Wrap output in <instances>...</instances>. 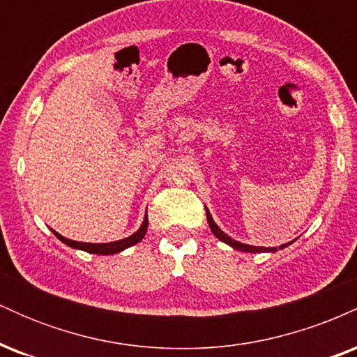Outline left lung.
I'll return each mask as SVG.
<instances>
[{
    "instance_id": "1",
    "label": "left lung",
    "mask_w": 357,
    "mask_h": 357,
    "mask_svg": "<svg viewBox=\"0 0 357 357\" xmlns=\"http://www.w3.org/2000/svg\"><path fill=\"white\" fill-rule=\"evenodd\" d=\"M206 218H208V223H210V228H211L213 235H215L216 238H218V240L225 241V243H227V245H230V247H233L235 250H240V252H250V253L277 252V247H275V248H273V247H268V248H265V247H253V245H245V243H240V241H236V240H231L230 236L227 235V233H223V231L220 230L218 225H216L215 221H213L211 215H210V211H208V210H206ZM290 243H292V241H289V243H285V245H280V248L289 247Z\"/></svg>"
}]
</instances>
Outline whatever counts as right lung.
Segmentation results:
<instances>
[{"label": "right lung", "instance_id": "right-lung-1", "mask_svg": "<svg viewBox=\"0 0 357 357\" xmlns=\"http://www.w3.org/2000/svg\"><path fill=\"white\" fill-rule=\"evenodd\" d=\"M147 215L144 221H142L141 228L134 233V235H130L129 238H124V240H119V241H110V243H82V241H73V240H68L65 238V236H61L60 233H56L55 230L53 231V235L56 236L60 241H63L65 245H68V247L72 248H79V250H84V252H89V253H96V255H114V253H119L122 252V250L132 247V245H136L144 238L146 231H147Z\"/></svg>", "mask_w": 357, "mask_h": 357}]
</instances>
